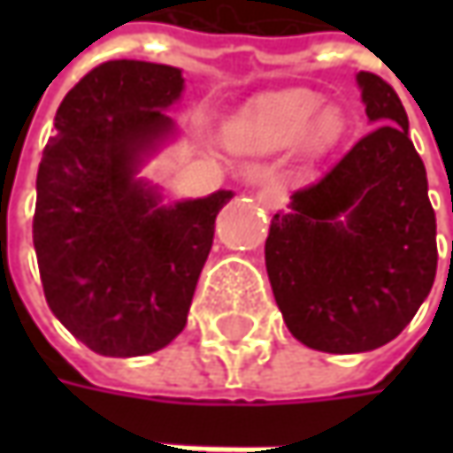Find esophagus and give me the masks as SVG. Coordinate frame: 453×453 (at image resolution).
I'll return each instance as SVG.
<instances>
[{"label": "esophagus", "instance_id": "obj_1", "mask_svg": "<svg viewBox=\"0 0 453 453\" xmlns=\"http://www.w3.org/2000/svg\"><path fill=\"white\" fill-rule=\"evenodd\" d=\"M257 203L259 206H265V209H277L280 206V201H282V194L274 188V186H267V188H262V191H257Z\"/></svg>", "mask_w": 453, "mask_h": 453}]
</instances>
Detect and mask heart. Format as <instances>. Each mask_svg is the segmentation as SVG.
<instances>
[{
    "label": "heart",
    "instance_id": "obj_1",
    "mask_svg": "<svg viewBox=\"0 0 453 453\" xmlns=\"http://www.w3.org/2000/svg\"><path fill=\"white\" fill-rule=\"evenodd\" d=\"M320 108L322 97L312 90H285L262 97L226 126V143L242 153H270L297 143L310 126L318 143H330L338 138L340 118L330 108L319 116Z\"/></svg>",
    "mask_w": 453,
    "mask_h": 453
}]
</instances>
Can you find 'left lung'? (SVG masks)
Returning a JSON list of instances; mask_svg holds the SVG:
<instances>
[{
	"mask_svg": "<svg viewBox=\"0 0 453 453\" xmlns=\"http://www.w3.org/2000/svg\"><path fill=\"white\" fill-rule=\"evenodd\" d=\"M375 128L292 194L265 262L289 333L322 353H365L413 320L436 277V214L409 115L391 85L357 73Z\"/></svg>",
	"mask_w": 453,
	"mask_h": 453,
	"instance_id": "1",
	"label": "left lung"
}]
</instances>
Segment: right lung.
Wrapping results in <instances>:
<instances>
[{
	"mask_svg": "<svg viewBox=\"0 0 453 453\" xmlns=\"http://www.w3.org/2000/svg\"><path fill=\"white\" fill-rule=\"evenodd\" d=\"M179 67L111 60L65 96L37 171L32 242L55 318L90 350L149 356L186 327L232 191L164 206L135 179L173 133Z\"/></svg>",
	"mask_w": 453,
	"mask_h": 453,
	"instance_id": "obj_1",
	"label": "right lung"
}]
</instances>
